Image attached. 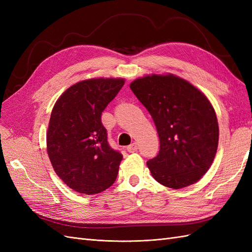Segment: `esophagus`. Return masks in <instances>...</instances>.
Listing matches in <instances>:
<instances>
[{"instance_id":"1","label":"esophagus","mask_w":252,"mask_h":252,"mask_svg":"<svg viewBox=\"0 0 252 252\" xmlns=\"http://www.w3.org/2000/svg\"><path fill=\"white\" fill-rule=\"evenodd\" d=\"M136 150H138V144H136V143H132V144L129 145V146H127V151L128 152H134Z\"/></svg>"}]
</instances>
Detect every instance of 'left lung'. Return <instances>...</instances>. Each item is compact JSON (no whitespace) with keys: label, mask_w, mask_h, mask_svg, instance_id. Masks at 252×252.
<instances>
[{"label":"left lung","mask_w":252,"mask_h":252,"mask_svg":"<svg viewBox=\"0 0 252 252\" xmlns=\"http://www.w3.org/2000/svg\"><path fill=\"white\" fill-rule=\"evenodd\" d=\"M130 89L158 134V155L147 162L152 177L173 189L194 184L210 168L219 144L217 114L208 98L171 73L136 79Z\"/></svg>","instance_id":"obj_1"}]
</instances>
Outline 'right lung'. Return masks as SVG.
I'll return each mask as SVG.
<instances>
[{"label":"right lung","mask_w":252,"mask_h":252,"mask_svg":"<svg viewBox=\"0 0 252 252\" xmlns=\"http://www.w3.org/2000/svg\"><path fill=\"white\" fill-rule=\"evenodd\" d=\"M124 83L112 78L81 81L53 106L46 135L48 157L59 178L79 193H100L118 177L123 156L109 146L101 118Z\"/></svg>","instance_id":"1"}]
</instances>
